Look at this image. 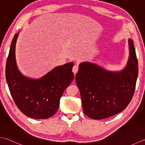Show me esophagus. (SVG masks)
I'll use <instances>...</instances> for the list:
<instances>
[{
  "instance_id": "34e87169",
  "label": "esophagus",
  "mask_w": 145,
  "mask_h": 145,
  "mask_svg": "<svg viewBox=\"0 0 145 145\" xmlns=\"http://www.w3.org/2000/svg\"><path fill=\"white\" fill-rule=\"evenodd\" d=\"M78 65H75L74 66H73V69H72L73 72L74 73L75 75L76 74V72H78Z\"/></svg>"
}]
</instances>
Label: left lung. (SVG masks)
Masks as SVG:
<instances>
[{
    "label": "left lung",
    "mask_w": 145,
    "mask_h": 145,
    "mask_svg": "<svg viewBox=\"0 0 145 145\" xmlns=\"http://www.w3.org/2000/svg\"><path fill=\"white\" fill-rule=\"evenodd\" d=\"M133 41L128 39L129 56L121 71H109L84 61L79 65L75 81L80 90L85 114L93 120L114 116L126 108L134 94L138 62Z\"/></svg>",
    "instance_id": "left-lung-1"
}]
</instances>
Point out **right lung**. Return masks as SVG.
<instances>
[{
    "mask_svg": "<svg viewBox=\"0 0 145 145\" xmlns=\"http://www.w3.org/2000/svg\"><path fill=\"white\" fill-rule=\"evenodd\" d=\"M18 32L12 39L5 68V76L14 103L25 116L47 119L58 110L59 100L74 78L73 62L54 68L42 77L35 79L23 75L16 60Z\"/></svg>",
    "mask_w": 145,
    "mask_h": 145,
    "instance_id": "add662e5",
    "label": "right lung"
}]
</instances>
